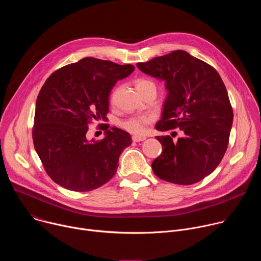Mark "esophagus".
Segmentation results:
<instances>
[{"label":"esophagus","mask_w":261,"mask_h":261,"mask_svg":"<svg viewBox=\"0 0 261 261\" xmlns=\"http://www.w3.org/2000/svg\"><path fill=\"white\" fill-rule=\"evenodd\" d=\"M145 139V137L144 136H140V135H133L132 136V140L133 141H142V140H144Z\"/></svg>","instance_id":"34e87169"}]
</instances>
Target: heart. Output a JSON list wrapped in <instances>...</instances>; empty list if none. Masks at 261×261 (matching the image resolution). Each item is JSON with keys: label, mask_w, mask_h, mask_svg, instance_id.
Listing matches in <instances>:
<instances>
[{"label": "heart", "mask_w": 261, "mask_h": 261, "mask_svg": "<svg viewBox=\"0 0 261 261\" xmlns=\"http://www.w3.org/2000/svg\"><path fill=\"white\" fill-rule=\"evenodd\" d=\"M147 87H154L155 85L147 80H138L136 83V88H147ZM152 121L150 117H135L128 119L122 124V127L129 131L130 133L134 134H142L145 131V126Z\"/></svg>", "instance_id": "1"}]
</instances>
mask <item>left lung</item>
<instances>
[{"label":"left lung","instance_id":"left-lung-1","mask_svg":"<svg viewBox=\"0 0 261 261\" xmlns=\"http://www.w3.org/2000/svg\"><path fill=\"white\" fill-rule=\"evenodd\" d=\"M136 66L165 83L167 97L156 129L178 128L182 134L177 140L156 136L163 150L152 163L154 173L178 185L201 180L216 169L227 150L233 111L224 83L212 66L185 50Z\"/></svg>","mask_w":261,"mask_h":261}]
</instances>
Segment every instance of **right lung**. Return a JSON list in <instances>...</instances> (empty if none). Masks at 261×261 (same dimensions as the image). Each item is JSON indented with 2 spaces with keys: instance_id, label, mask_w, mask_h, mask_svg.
Returning a JSON list of instances; mask_svg holds the SVG:
<instances>
[{
  "instance_id": "1",
  "label": "right lung",
  "mask_w": 261,
  "mask_h": 261,
  "mask_svg": "<svg viewBox=\"0 0 261 261\" xmlns=\"http://www.w3.org/2000/svg\"><path fill=\"white\" fill-rule=\"evenodd\" d=\"M133 71L130 64L84 58L46 80L36 101L33 141L47 174L63 188L91 191L116 174L130 134L106 124L99 141L88 140L87 132L91 122L107 119L111 89Z\"/></svg>"
}]
</instances>
